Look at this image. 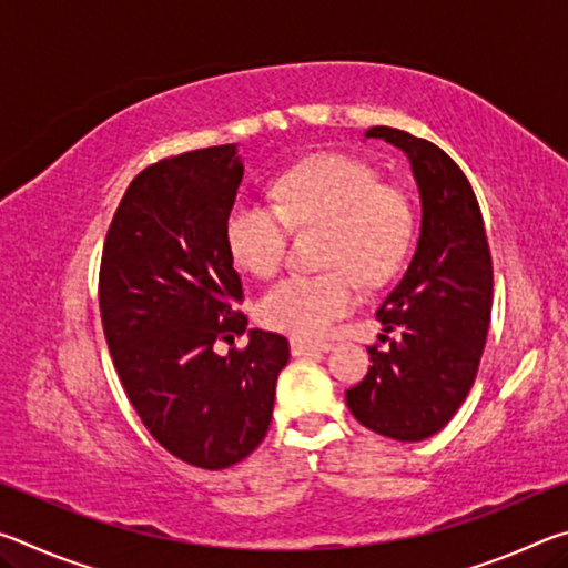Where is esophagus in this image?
Returning <instances> with one entry per match:
<instances>
[{
  "instance_id": "34e87169",
  "label": "esophagus",
  "mask_w": 568,
  "mask_h": 568,
  "mask_svg": "<svg viewBox=\"0 0 568 568\" xmlns=\"http://www.w3.org/2000/svg\"><path fill=\"white\" fill-rule=\"evenodd\" d=\"M333 348L331 343H315V341H303V338H293L291 341V351L293 355H311V353H328Z\"/></svg>"
}]
</instances>
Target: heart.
Wrapping results in <instances>:
<instances>
[{
    "label": "heart",
    "mask_w": 568,
    "mask_h": 568,
    "mask_svg": "<svg viewBox=\"0 0 568 568\" xmlns=\"http://www.w3.org/2000/svg\"><path fill=\"white\" fill-rule=\"evenodd\" d=\"M273 203L237 200L227 215L235 263L273 277L295 227H323L321 263L328 271L291 275L263 295L257 318L281 333L315 338L358 305V282L381 285L396 273L413 235L406 192L378 185L373 168L348 155H321L275 180ZM356 276L353 278L352 275Z\"/></svg>",
    "instance_id": "b5f03b06"
}]
</instances>
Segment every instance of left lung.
Segmentation results:
<instances>
[{"mask_svg": "<svg viewBox=\"0 0 568 568\" xmlns=\"http://www.w3.org/2000/svg\"><path fill=\"white\" fill-rule=\"evenodd\" d=\"M365 138L408 158L420 235L406 275L376 313L397 338L386 351L371 345L373 365L345 390V403L365 428L413 444L438 434L474 386L491 323V253L474 187L444 150L396 128H371Z\"/></svg>", "mask_w": 568, "mask_h": 568, "instance_id": "left-lung-1", "label": "left lung"}]
</instances>
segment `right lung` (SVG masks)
Returning a JSON list of instances; mask_svg holds the SVG:
<instances>
[{
    "label": "right lung",
    "instance_id": "right-lung-1",
    "mask_svg": "<svg viewBox=\"0 0 568 568\" xmlns=\"http://www.w3.org/2000/svg\"><path fill=\"white\" fill-rule=\"evenodd\" d=\"M243 160L237 145L165 158L124 192L102 250L100 313L130 403L162 448L220 470L261 446L291 358L277 333L245 331L227 245ZM248 333L243 352L215 339Z\"/></svg>",
    "mask_w": 568,
    "mask_h": 568
}]
</instances>
